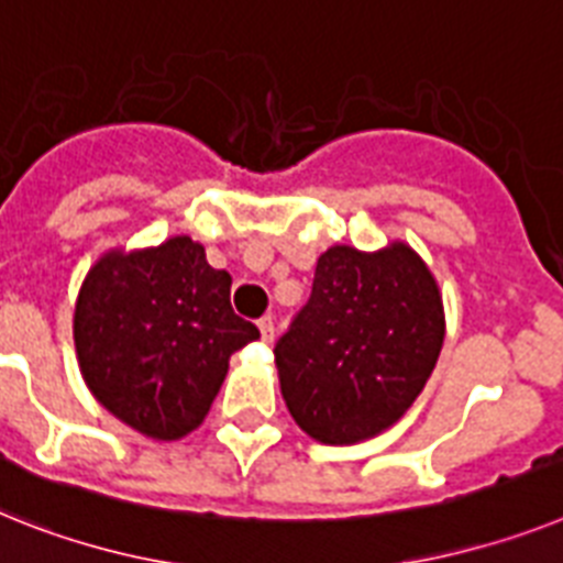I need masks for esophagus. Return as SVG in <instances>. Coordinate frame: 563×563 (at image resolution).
<instances>
[{
  "label": "esophagus",
  "instance_id": "34e87169",
  "mask_svg": "<svg viewBox=\"0 0 563 563\" xmlns=\"http://www.w3.org/2000/svg\"><path fill=\"white\" fill-rule=\"evenodd\" d=\"M257 325H260V338H263V343H272L274 334H277V329H274V318H272V314H266V318H260Z\"/></svg>",
  "mask_w": 563,
  "mask_h": 563
}]
</instances>
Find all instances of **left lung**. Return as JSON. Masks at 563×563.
Listing matches in <instances>:
<instances>
[{
  "instance_id": "1",
  "label": "left lung",
  "mask_w": 563,
  "mask_h": 563,
  "mask_svg": "<svg viewBox=\"0 0 563 563\" xmlns=\"http://www.w3.org/2000/svg\"><path fill=\"white\" fill-rule=\"evenodd\" d=\"M443 334L441 289L412 245H332L318 260L309 303L274 346L283 400L314 441H369L423 391Z\"/></svg>"
}]
</instances>
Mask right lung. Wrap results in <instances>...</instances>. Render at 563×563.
Listing matches in <instances>:
<instances>
[{
    "mask_svg": "<svg viewBox=\"0 0 563 563\" xmlns=\"http://www.w3.org/2000/svg\"><path fill=\"white\" fill-rule=\"evenodd\" d=\"M257 338V325L231 309V274L211 268L186 234L106 252L74 306L85 386L154 441H179L200 427L231 354Z\"/></svg>",
    "mask_w": 563,
    "mask_h": 563,
    "instance_id": "add662e5",
    "label": "right lung"
}]
</instances>
